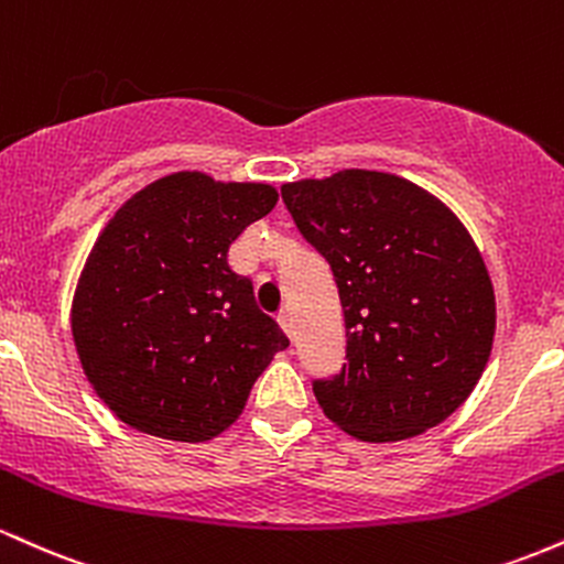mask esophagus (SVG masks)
<instances>
[{
    "instance_id": "34e87169",
    "label": "esophagus",
    "mask_w": 564,
    "mask_h": 564,
    "mask_svg": "<svg viewBox=\"0 0 564 564\" xmlns=\"http://www.w3.org/2000/svg\"><path fill=\"white\" fill-rule=\"evenodd\" d=\"M278 323H281V328H283V332H286L289 336L294 334V326H291V313H289L286 307H283L281 313H278Z\"/></svg>"
}]
</instances>
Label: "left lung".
Here are the masks:
<instances>
[{"label":"left lung","instance_id":"1","mask_svg":"<svg viewBox=\"0 0 564 564\" xmlns=\"http://www.w3.org/2000/svg\"><path fill=\"white\" fill-rule=\"evenodd\" d=\"M281 196L326 257L345 313V366L313 379L323 413L368 443L445 422L475 390L496 328L494 286L467 228L384 172L302 180Z\"/></svg>","mask_w":564,"mask_h":564}]
</instances>
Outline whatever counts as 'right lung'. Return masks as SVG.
Returning <instances> with one entry per match:
<instances>
[{
    "mask_svg": "<svg viewBox=\"0 0 564 564\" xmlns=\"http://www.w3.org/2000/svg\"><path fill=\"white\" fill-rule=\"evenodd\" d=\"M275 187L180 172L129 198L76 289L84 373L121 422L200 443L230 426L289 336L262 313L228 249L275 206Z\"/></svg>",
    "mask_w": 564,
    "mask_h": 564,
    "instance_id": "1",
    "label": "right lung"
}]
</instances>
